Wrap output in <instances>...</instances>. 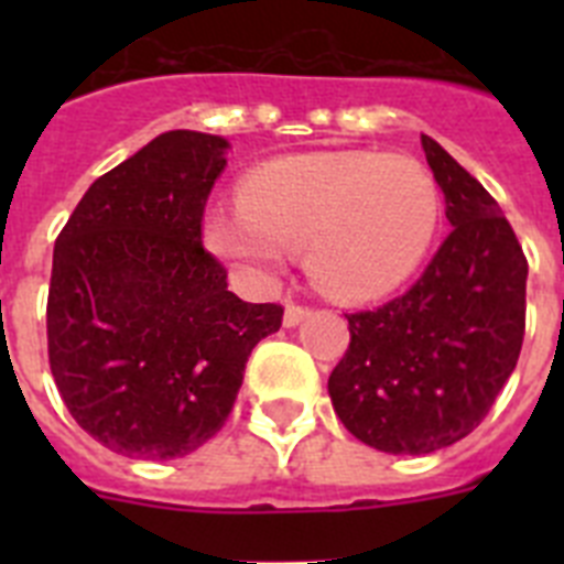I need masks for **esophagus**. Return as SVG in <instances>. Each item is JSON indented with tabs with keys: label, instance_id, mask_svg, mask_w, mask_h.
Wrapping results in <instances>:
<instances>
[{
	"label": "esophagus",
	"instance_id": "esophagus-1",
	"mask_svg": "<svg viewBox=\"0 0 564 564\" xmlns=\"http://www.w3.org/2000/svg\"><path fill=\"white\" fill-rule=\"evenodd\" d=\"M307 313H311V307H307V305H296V302H288V307H285V327H296L299 322H302V318L307 316Z\"/></svg>",
	"mask_w": 564,
	"mask_h": 564
}]
</instances>
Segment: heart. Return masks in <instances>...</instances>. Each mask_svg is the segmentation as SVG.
<instances>
[{
	"label": "heart",
	"instance_id": "obj_1",
	"mask_svg": "<svg viewBox=\"0 0 564 564\" xmlns=\"http://www.w3.org/2000/svg\"><path fill=\"white\" fill-rule=\"evenodd\" d=\"M242 212L208 214L214 253L251 273L305 251L307 273L344 302L392 291L430 251L441 188L410 154L311 152L276 158L239 183Z\"/></svg>",
	"mask_w": 564,
	"mask_h": 564
}]
</instances>
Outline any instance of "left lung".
<instances>
[{"instance_id":"obj_1","label":"left lung","mask_w":564,"mask_h":564,"mask_svg":"<svg viewBox=\"0 0 564 564\" xmlns=\"http://www.w3.org/2000/svg\"><path fill=\"white\" fill-rule=\"evenodd\" d=\"M421 143L452 231L410 291L347 316L350 347L327 381L347 432L387 455H430L475 432L525 336L514 228L441 143Z\"/></svg>"}]
</instances>
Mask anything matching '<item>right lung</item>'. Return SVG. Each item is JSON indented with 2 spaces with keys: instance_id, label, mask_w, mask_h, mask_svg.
Masks as SVG:
<instances>
[{
  "instance_id": "obj_1",
  "label": "right lung",
  "mask_w": 564,
  "mask_h": 564,
  "mask_svg": "<svg viewBox=\"0 0 564 564\" xmlns=\"http://www.w3.org/2000/svg\"><path fill=\"white\" fill-rule=\"evenodd\" d=\"M226 149L220 134H158L87 188L53 248L50 370L78 426L123 457L212 441L251 350L282 327V307L242 302L203 248Z\"/></svg>"
}]
</instances>
